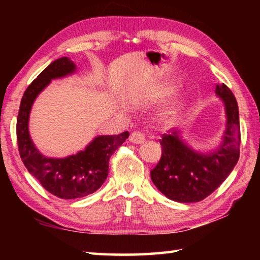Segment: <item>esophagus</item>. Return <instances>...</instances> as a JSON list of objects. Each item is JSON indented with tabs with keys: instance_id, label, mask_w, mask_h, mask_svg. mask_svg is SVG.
Segmentation results:
<instances>
[{
	"instance_id": "1",
	"label": "esophagus",
	"mask_w": 260,
	"mask_h": 260,
	"mask_svg": "<svg viewBox=\"0 0 260 260\" xmlns=\"http://www.w3.org/2000/svg\"><path fill=\"white\" fill-rule=\"evenodd\" d=\"M129 141H131V142L135 143V144H140V143L144 142V135H143L142 132L134 131L129 136Z\"/></svg>"
}]
</instances>
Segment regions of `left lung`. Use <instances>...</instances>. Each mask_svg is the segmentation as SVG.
I'll return each mask as SVG.
<instances>
[{"mask_svg": "<svg viewBox=\"0 0 260 260\" xmlns=\"http://www.w3.org/2000/svg\"><path fill=\"white\" fill-rule=\"evenodd\" d=\"M215 93L225 102L227 128L222 146L211 155H201L179 139L177 131L162 134L161 157L150 171L151 180L167 199L180 203H195L211 195L228 177L240 157L241 131L239 108L234 94L225 83Z\"/></svg>", "mask_w": 260, "mask_h": 260, "instance_id": "obj_1", "label": "left lung"}]
</instances>
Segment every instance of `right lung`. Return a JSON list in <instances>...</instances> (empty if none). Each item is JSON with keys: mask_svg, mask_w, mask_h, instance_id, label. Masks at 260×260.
Returning a JSON list of instances; mask_svg holds the SVG:
<instances>
[{"mask_svg": "<svg viewBox=\"0 0 260 260\" xmlns=\"http://www.w3.org/2000/svg\"><path fill=\"white\" fill-rule=\"evenodd\" d=\"M76 70L71 59L61 57L52 61L25 90L17 118V142L21 160L42 187L59 199L73 200L95 192L109 174L110 157L128 138V132L98 136L86 150L67 158H47L34 147L28 134V117L34 100L51 79Z\"/></svg>", "mask_w": 260, "mask_h": 260, "instance_id": "right-lung-1", "label": "right lung"}]
</instances>
